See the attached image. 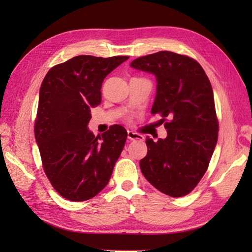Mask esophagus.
Wrapping results in <instances>:
<instances>
[{
  "label": "esophagus",
  "instance_id": "esophagus-1",
  "mask_svg": "<svg viewBox=\"0 0 252 252\" xmlns=\"http://www.w3.org/2000/svg\"><path fill=\"white\" fill-rule=\"evenodd\" d=\"M127 138H129L130 141H135V140L143 141L144 136L141 135V134H138V133L133 132V131H127Z\"/></svg>",
  "mask_w": 252,
  "mask_h": 252
}]
</instances>
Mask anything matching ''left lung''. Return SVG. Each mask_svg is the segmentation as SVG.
<instances>
[{"label":"left lung","instance_id":"1","mask_svg":"<svg viewBox=\"0 0 252 252\" xmlns=\"http://www.w3.org/2000/svg\"><path fill=\"white\" fill-rule=\"evenodd\" d=\"M130 66L156 77L152 114L168 119L167 137L146 140L147 155L140 161L142 173L165 195L189 194L206 173L218 142L211 83L195 60L173 52L138 57Z\"/></svg>","mask_w":252,"mask_h":252}]
</instances>
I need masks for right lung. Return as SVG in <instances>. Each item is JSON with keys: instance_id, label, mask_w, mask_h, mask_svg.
I'll return each mask as SVG.
<instances>
[{"instance_id": "obj_1", "label": "right lung", "mask_w": 252, "mask_h": 252, "mask_svg": "<svg viewBox=\"0 0 252 252\" xmlns=\"http://www.w3.org/2000/svg\"><path fill=\"white\" fill-rule=\"evenodd\" d=\"M127 58L76 56L50 69L41 84L35 142L46 176L68 200L84 201L103 190L125 147L123 126L95 136L88 125L104 79Z\"/></svg>"}]
</instances>
